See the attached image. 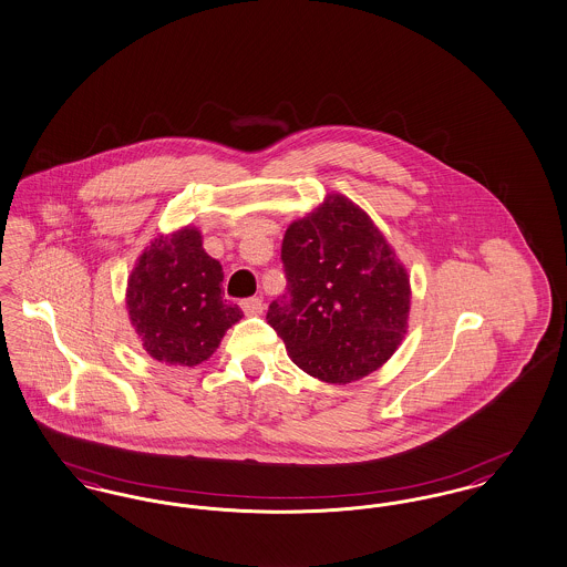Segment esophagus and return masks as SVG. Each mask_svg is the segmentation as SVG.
<instances>
[{
  "instance_id": "34e87169",
  "label": "esophagus",
  "mask_w": 567,
  "mask_h": 567,
  "mask_svg": "<svg viewBox=\"0 0 567 567\" xmlns=\"http://www.w3.org/2000/svg\"><path fill=\"white\" fill-rule=\"evenodd\" d=\"M240 309L245 311V316H260L265 309V302L260 297L245 298L240 300Z\"/></svg>"
}]
</instances>
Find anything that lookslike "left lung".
Wrapping results in <instances>:
<instances>
[{"mask_svg":"<svg viewBox=\"0 0 567 567\" xmlns=\"http://www.w3.org/2000/svg\"><path fill=\"white\" fill-rule=\"evenodd\" d=\"M281 262L288 286L267 322L305 373L350 384L394 354L408 328L410 279L352 200L332 194L290 224Z\"/></svg>","mask_w":567,"mask_h":567,"instance_id":"1","label":"left lung"}]
</instances>
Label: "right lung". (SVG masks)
<instances>
[{"mask_svg": "<svg viewBox=\"0 0 567 567\" xmlns=\"http://www.w3.org/2000/svg\"><path fill=\"white\" fill-rule=\"evenodd\" d=\"M224 270L203 249L196 228L159 235L127 279V311L145 352L168 364L196 367L243 318L221 297Z\"/></svg>", "mask_w": 567, "mask_h": 567, "instance_id": "obj_1", "label": "right lung"}]
</instances>
